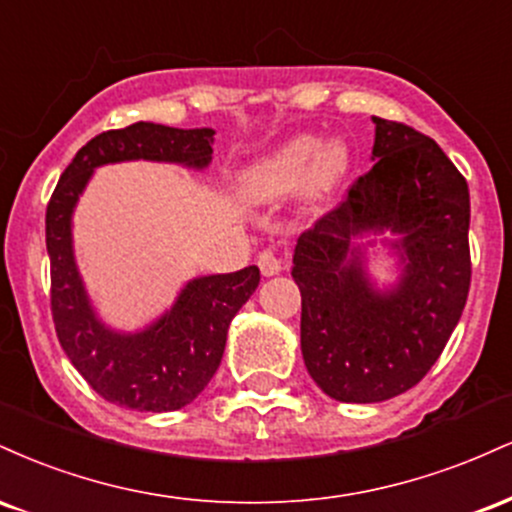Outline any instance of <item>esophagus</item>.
<instances>
[{
	"label": "esophagus",
	"instance_id": "34e87169",
	"mask_svg": "<svg viewBox=\"0 0 512 512\" xmlns=\"http://www.w3.org/2000/svg\"><path fill=\"white\" fill-rule=\"evenodd\" d=\"M257 264H260V272L264 276H276L284 272V262H281V257L274 250H262L260 257H257Z\"/></svg>",
	"mask_w": 512,
	"mask_h": 512
}]
</instances>
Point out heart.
I'll return each mask as SVG.
<instances>
[{
  "instance_id": "heart-1",
  "label": "heart",
  "mask_w": 512,
  "mask_h": 512,
  "mask_svg": "<svg viewBox=\"0 0 512 512\" xmlns=\"http://www.w3.org/2000/svg\"><path fill=\"white\" fill-rule=\"evenodd\" d=\"M349 161V146L342 139L320 142L301 134L240 168L236 190L248 202H274L298 187L310 197H325L342 182Z\"/></svg>"
}]
</instances>
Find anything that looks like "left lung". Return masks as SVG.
I'll return each mask as SVG.
<instances>
[{"label":"left lung","mask_w":512,"mask_h":512,"mask_svg":"<svg viewBox=\"0 0 512 512\" xmlns=\"http://www.w3.org/2000/svg\"><path fill=\"white\" fill-rule=\"evenodd\" d=\"M375 166L293 252L305 368L337 402H385L443 354L467 303L469 187L443 149L402 122L373 117ZM390 232L392 239L384 236ZM380 242L398 279L367 272Z\"/></svg>","instance_id":"8db88e82"}]
</instances>
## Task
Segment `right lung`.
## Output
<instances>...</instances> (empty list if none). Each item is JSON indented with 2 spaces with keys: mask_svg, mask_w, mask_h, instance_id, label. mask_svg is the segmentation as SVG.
Returning <instances> with one entry per match:
<instances>
[{
  "mask_svg": "<svg viewBox=\"0 0 512 512\" xmlns=\"http://www.w3.org/2000/svg\"><path fill=\"white\" fill-rule=\"evenodd\" d=\"M214 129H178L134 122L98 134L76 151L52 192L45 214L50 255L52 320L72 366L103 399L137 411L187 407L209 385L226 349L228 325L260 284L255 264L231 274L195 276L173 305L137 332L105 325L76 267L72 221L96 168L154 161L204 170L211 163Z\"/></svg>",
  "mask_w": 512,
  "mask_h": 512,
  "instance_id": "1",
  "label": "right lung"
}]
</instances>
